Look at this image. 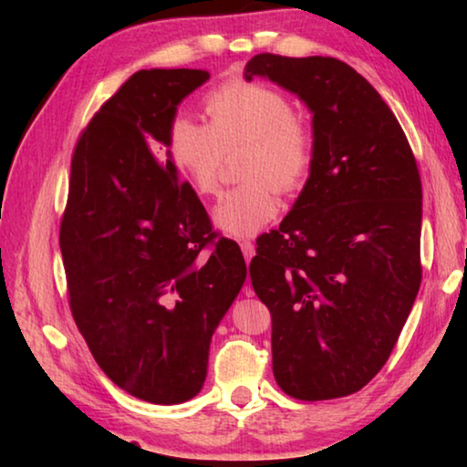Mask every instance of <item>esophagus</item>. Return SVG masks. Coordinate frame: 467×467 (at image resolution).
<instances>
[{"label":"esophagus","mask_w":467,"mask_h":467,"mask_svg":"<svg viewBox=\"0 0 467 467\" xmlns=\"http://www.w3.org/2000/svg\"><path fill=\"white\" fill-rule=\"evenodd\" d=\"M241 249H243V255H244V259H247V264H249V262H251V257L255 255V244H253L251 241H243V243H241ZM244 295H247V296H251V295H253L251 284H247V286H244Z\"/></svg>","instance_id":"34e87169"}]
</instances>
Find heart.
Wrapping results in <instances>:
<instances>
[{
	"label": "heart",
	"mask_w": 467,
	"mask_h": 467,
	"mask_svg": "<svg viewBox=\"0 0 467 467\" xmlns=\"http://www.w3.org/2000/svg\"><path fill=\"white\" fill-rule=\"evenodd\" d=\"M210 125L181 115L171 123L169 154L197 193L216 195L224 152L247 146L241 177L214 210L218 228L251 236L275 218L278 192H295L315 162V133L286 94L264 84L233 82L205 100Z\"/></svg>",
	"instance_id": "b5f03b06"
}]
</instances>
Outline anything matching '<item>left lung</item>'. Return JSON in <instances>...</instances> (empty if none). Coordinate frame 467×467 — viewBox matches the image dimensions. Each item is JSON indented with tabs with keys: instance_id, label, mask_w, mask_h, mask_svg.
Returning a JSON list of instances; mask_svg holds the SVG:
<instances>
[{
	"instance_id": "8db88e82",
	"label": "left lung",
	"mask_w": 467,
	"mask_h": 467,
	"mask_svg": "<svg viewBox=\"0 0 467 467\" xmlns=\"http://www.w3.org/2000/svg\"><path fill=\"white\" fill-rule=\"evenodd\" d=\"M313 115L315 162L249 275L272 313V368L290 398H344L389 358L420 288L422 185L406 133L373 86L334 57L259 53L253 78Z\"/></svg>"
}]
</instances>
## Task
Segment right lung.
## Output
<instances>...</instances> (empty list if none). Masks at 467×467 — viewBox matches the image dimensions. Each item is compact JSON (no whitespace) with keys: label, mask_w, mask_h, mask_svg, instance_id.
Returning <instances> with one entry per match:
<instances>
[{"label":"right lung","mask_w":467,"mask_h":467,"mask_svg":"<svg viewBox=\"0 0 467 467\" xmlns=\"http://www.w3.org/2000/svg\"><path fill=\"white\" fill-rule=\"evenodd\" d=\"M205 69H140L78 140L59 247L76 326L105 375L150 404L202 391L212 336L247 278L239 244L169 154ZM168 148V156L161 150Z\"/></svg>","instance_id":"1"}]
</instances>
